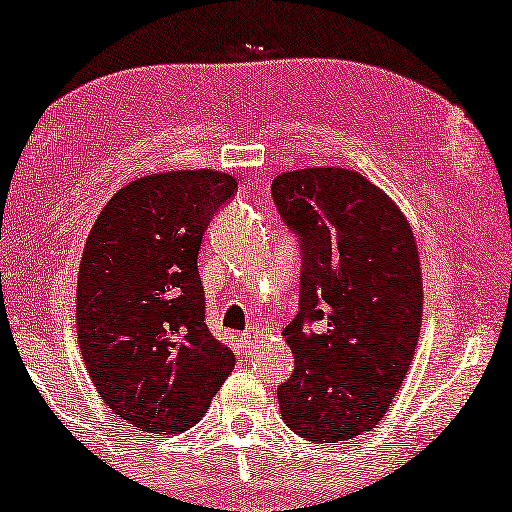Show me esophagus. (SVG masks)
Wrapping results in <instances>:
<instances>
[{
	"label": "esophagus",
	"instance_id": "obj_1",
	"mask_svg": "<svg viewBox=\"0 0 512 512\" xmlns=\"http://www.w3.org/2000/svg\"><path fill=\"white\" fill-rule=\"evenodd\" d=\"M258 340H261V328H249V331H244L240 338L244 352H251V349L256 347Z\"/></svg>",
	"mask_w": 512,
	"mask_h": 512
}]
</instances>
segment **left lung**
Instances as JSON below:
<instances>
[{"mask_svg": "<svg viewBox=\"0 0 512 512\" xmlns=\"http://www.w3.org/2000/svg\"><path fill=\"white\" fill-rule=\"evenodd\" d=\"M272 200L303 249L300 307L284 328L296 368L279 384V410L314 443L352 440L375 429L415 356L424 305L415 235L387 193L345 167L279 174Z\"/></svg>", "mask_w": 512, "mask_h": 512, "instance_id": "1", "label": "left lung"}]
</instances>
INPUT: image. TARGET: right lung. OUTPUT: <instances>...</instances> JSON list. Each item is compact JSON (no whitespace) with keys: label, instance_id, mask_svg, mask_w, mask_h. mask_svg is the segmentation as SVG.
<instances>
[{"label":"right lung","instance_id":"add662e5","mask_svg":"<svg viewBox=\"0 0 512 512\" xmlns=\"http://www.w3.org/2000/svg\"><path fill=\"white\" fill-rule=\"evenodd\" d=\"M237 181L177 170L130 181L97 216L76 282V333L111 412L144 433L200 422L235 356L209 333L198 251Z\"/></svg>","mask_w":512,"mask_h":512}]
</instances>
